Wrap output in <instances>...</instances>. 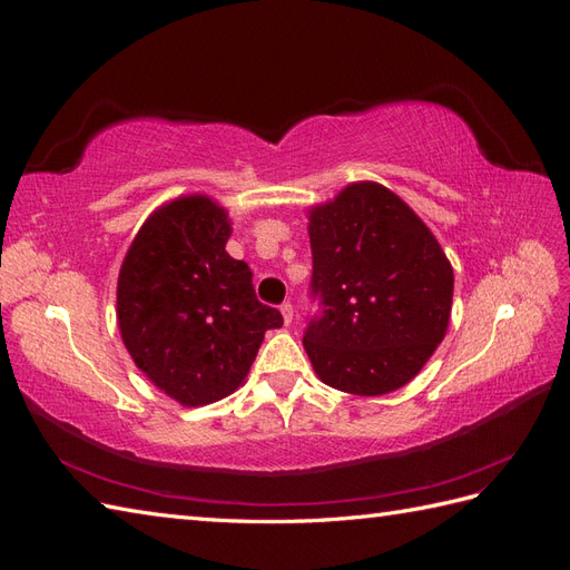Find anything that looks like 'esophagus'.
<instances>
[{
    "label": "esophagus",
    "mask_w": 570,
    "mask_h": 570,
    "mask_svg": "<svg viewBox=\"0 0 570 570\" xmlns=\"http://www.w3.org/2000/svg\"><path fill=\"white\" fill-rule=\"evenodd\" d=\"M281 312H283L285 325H289L292 318H295V306H292V302H283V304H281Z\"/></svg>",
    "instance_id": "34e87169"
}]
</instances>
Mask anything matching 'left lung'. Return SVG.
<instances>
[{"mask_svg": "<svg viewBox=\"0 0 570 570\" xmlns=\"http://www.w3.org/2000/svg\"><path fill=\"white\" fill-rule=\"evenodd\" d=\"M312 283L304 350L325 385L387 394L406 385L442 342L454 273L409 206L375 183L342 189L308 223Z\"/></svg>", "mask_w": 570, "mask_h": 570, "instance_id": "obj_1", "label": "left lung"}]
</instances>
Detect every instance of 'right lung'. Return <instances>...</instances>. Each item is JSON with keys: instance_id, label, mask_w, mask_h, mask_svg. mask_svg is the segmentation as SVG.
Listing matches in <instances>:
<instances>
[{"instance_id": "obj_1", "label": "right lung", "mask_w": 570, "mask_h": 570, "mask_svg": "<svg viewBox=\"0 0 570 570\" xmlns=\"http://www.w3.org/2000/svg\"><path fill=\"white\" fill-rule=\"evenodd\" d=\"M226 212L180 197L132 239L118 275V327L149 381L185 406L243 385L278 308L256 299L252 268L228 252Z\"/></svg>"}]
</instances>
